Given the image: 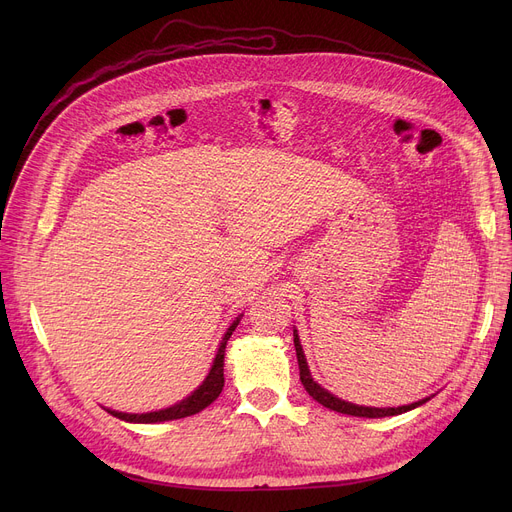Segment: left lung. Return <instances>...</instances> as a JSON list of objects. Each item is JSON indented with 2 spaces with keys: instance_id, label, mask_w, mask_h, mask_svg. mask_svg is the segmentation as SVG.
<instances>
[{
  "instance_id": "left-lung-1",
  "label": "left lung",
  "mask_w": 512,
  "mask_h": 512,
  "mask_svg": "<svg viewBox=\"0 0 512 512\" xmlns=\"http://www.w3.org/2000/svg\"><path fill=\"white\" fill-rule=\"evenodd\" d=\"M294 348H297V359H299V375H301V382L305 386V390L309 392V396H313V400H317L319 405H324L326 409L330 411H336V413H344V415H353V417H369V419H378V417H392V415H400V413H407L411 409H417L421 407L423 402H427L429 398H423V400H417L413 402V405H405V407H396V409H375V407H359V405H353V402H346L334 394H330L326 388H321L317 382H313L311 373H309V367H307V361H305V353H303V346H301V340H299V334L297 330H294Z\"/></svg>"
}]
</instances>
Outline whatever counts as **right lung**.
<instances>
[{
    "instance_id": "right-lung-1",
    "label": "right lung",
    "mask_w": 512,
    "mask_h": 512,
    "mask_svg": "<svg viewBox=\"0 0 512 512\" xmlns=\"http://www.w3.org/2000/svg\"><path fill=\"white\" fill-rule=\"evenodd\" d=\"M240 317H236L234 324L228 328V332L224 334L220 348H218V355L213 359V365L207 373V378L203 380V384L191 394L186 396L184 400L176 402L174 407L168 409H161V411H153V413H141V415H130V413H118V411H110L114 417L122 419V421H130V423H159V421H172V419H182V417H191L199 411H203L205 407H209L211 402L220 396L222 388H224V353H226V344L232 336V332L236 330Z\"/></svg>"
}]
</instances>
